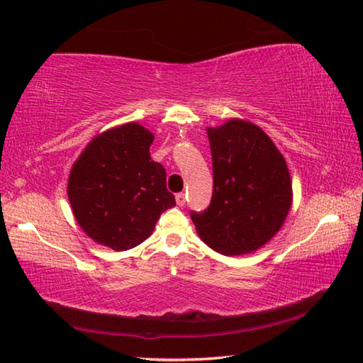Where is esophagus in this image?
I'll list each match as a JSON object with an SVG mask.
<instances>
[{"instance_id": "obj_1", "label": "esophagus", "mask_w": 363, "mask_h": 363, "mask_svg": "<svg viewBox=\"0 0 363 363\" xmlns=\"http://www.w3.org/2000/svg\"><path fill=\"white\" fill-rule=\"evenodd\" d=\"M176 203H177V206H184V205H186V195H184V194H177V195H176Z\"/></svg>"}]
</instances>
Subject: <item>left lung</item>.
<instances>
[{"label":"left lung","instance_id":"8db88e82","mask_svg":"<svg viewBox=\"0 0 363 363\" xmlns=\"http://www.w3.org/2000/svg\"><path fill=\"white\" fill-rule=\"evenodd\" d=\"M213 157V196L190 213L196 232L224 256L248 255L280 230L293 201L286 162L255 123L230 118L206 128Z\"/></svg>","mask_w":363,"mask_h":363}]
</instances>
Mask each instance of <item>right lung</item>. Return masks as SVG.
Listing matches in <instances>:
<instances>
[{
  "mask_svg": "<svg viewBox=\"0 0 363 363\" xmlns=\"http://www.w3.org/2000/svg\"><path fill=\"white\" fill-rule=\"evenodd\" d=\"M155 136L139 123L107 130L84 147L69 176L70 206L96 243L115 251L138 247L160 214L176 205L167 171L150 158Z\"/></svg>",
  "mask_w": 363,
  "mask_h": 363,
  "instance_id": "right-lung-1",
  "label": "right lung"
}]
</instances>
